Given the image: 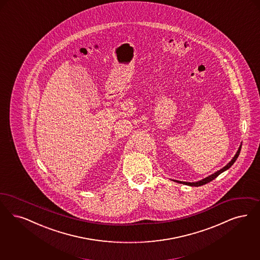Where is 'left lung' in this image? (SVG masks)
<instances>
[{"label": "left lung", "mask_w": 260, "mask_h": 260, "mask_svg": "<svg viewBox=\"0 0 260 260\" xmlns=\"http://www.w3.org/2000/svg\"><path fill=\"white\" fill-rule=\"evenodd\" d=\"M241 147H242V144L240 145L239 149H238V151H237V153H236V155L234 156V157L229 161V164L225 166L224 167H222L221 169H219L218 171L217 172H215L214 174H212V175H210V176L206 177L205 179H202V180H200V181H198V182H193V183H188V182H181V181H175L177 183H181V184H184V185H187V186H190V187H199V186H203V185H205V184H207L209 182H211V181H213L215 178H217V177L220 174V173H222L223 171H225V170H228L229 168L231 167V166L236 161V159H237V157L239 156L240 151H241Z\"/></svg>", "instance_id": "1"}]
</instances>
